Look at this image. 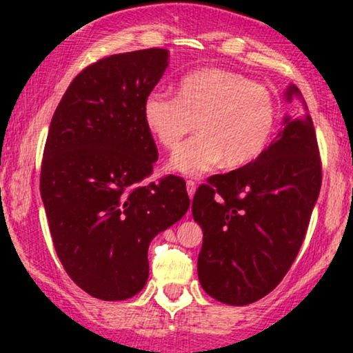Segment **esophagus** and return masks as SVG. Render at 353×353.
I'll list each match as a JSON object with an SVG mask.
<instances>
[{"label":"esophagus","instance_id":"obj_1","mask_svg":"<svg viewBox=\"0 0 353 353\" xmlns=\"http://www.w3.org/2000/svg\"><path fill=\"white\" fill-rule=\"evenodd\" d=\"M185 188H188L189 197H190V199H192L194 194H196V182H194V181H188V182H185Z\"/></svg>","mask_w":353,"mask_h":353}]
</instances>
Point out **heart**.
Instances as JSON below:
<instances>
[{
    "instance_id": "1",
    "label": "heart",
    "mask_w": 353,
    "mask_h": 353,
    "mask_svg": "<svg viewBox=\"0 0 353 353\" xmlns=\"http://www.w3.org/2000/svg\"><path fill=\"white\" fill-rule=\"evenodd\" d=\"M275 114L269 89L224 68L189 72L177 96L154 89L143 103L144 123L165 149H176L197 124L199 136L169 161V169L184 176H201L222 161L229 168L252 163L272 139Z\"/></svg>"
}]
</instances>
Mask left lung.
I'll list each match as a JSON object with an SVG mask.
<instances>
[{
	"label": "left lung",
	"mask_w": 353,
	"mask_h": 353,
	"mask_svg": "<svg viewBox=\"0 0 353 353\" xmlns=\"http://www.w3.org/2000/svg\"><path fill=\"white\" fill-rule=\"evenodd\" d=\"M283 96L289 103L303 101L295 84ZM282 125L257 159L209 177L194 196L192 217L204 230L199 282L228 305L257 302L281 283L317 202L322 165L307 104L301 116L283 117Z\"/></svg>",
	"instance_id": "1"
}]
</instances>
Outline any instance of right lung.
<instances>
[{
  "instance_id": "1",
  "label": "right lung",
  "mask_w": 353,
  "mask_h": 353,
  "mask_svg": "<svg viewBox=\"0 0 353 353\" xmlns=\"http://www.w3.org/2000/svg\"><path fill=\"white\" fill-rule=\"evenodd\" d=\"M168 66L161 48L99 59L51 119L39 188L52 244L76 285L101 301L143 290L149 244L190 205L181 177L141 185L157 161L143 103Z\"/></svg>"
}]
</instances>
